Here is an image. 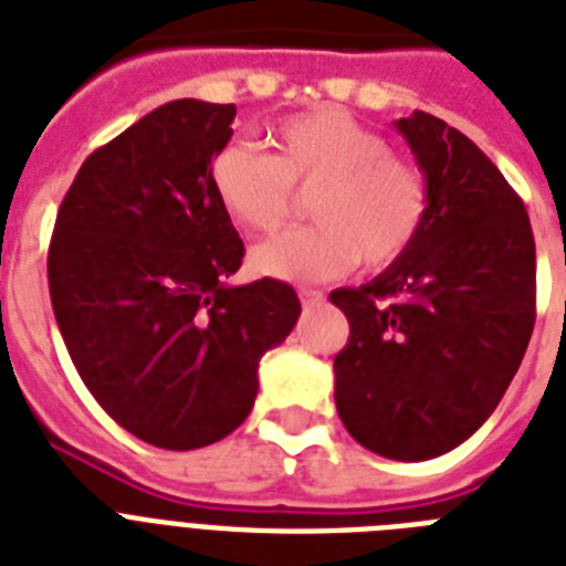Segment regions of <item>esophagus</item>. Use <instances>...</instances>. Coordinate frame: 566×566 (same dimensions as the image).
Instances as JSON below:
<instances>
[{
  "mask_svg": "<svg viewBox=\"0 0 566 566\" xmlns=\"http://www.w3.org/2000/svg\"><path fill=\"white\" fill-rule=\"evenodd\" d=\"M300 300H302V305H305V308H311V305H319V302H323V291H314V287H302Z\"/></svg>",
  "mask_w": 566,
  "mask_h": 566,
  "instance_id": "34e87169",
  "label": "esophagus"
}]
</instances>
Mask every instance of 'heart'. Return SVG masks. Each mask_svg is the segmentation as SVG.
Returning a JSON list of instances; mask_svg holds the SVG:
<instances>
[{
    "mask_svg": "<svg viewBox=\"0 0 566 566\" xmlns=\"http://www.w3.org/2000/svg\"><path fill=\"white\" fill-rule=\"evenodd\" d=\"M275 155L255 146H220L211 188L222 211L243 229L273 234L296 211V191L317 226L291 231L252 252L258 273L284 282H326L358 261L385 270L420 240L431 211L429 176L390 153L385 135L340 108H317L273 128Z\"/></svg>",
    "mask_w": 566,
    "mask_h": 566,
    "instance_id": "b5f03b06",
    "label": "heart"
}]
</instances>
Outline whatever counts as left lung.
I'll list each match as a JSON object with an SVG mask.
<instances>
[{"mask_svg":"<svg viewBox=\"0 0 566 566\" xmlns=\"http://www.w3.org/2000/svg\"><path fill=\"white\" fill-rule=\"evenodd\" d=\"M429 176L431 211L402 261L328 300L349 319L335 402L361 447L426 461L464 443L500 405L535 328L526 205L458 128L396 123Z\"/></svg>","mask_w":566,"mask_h":566,"instance_id":"left-lung-1","label":"left lung"}]
</instances>
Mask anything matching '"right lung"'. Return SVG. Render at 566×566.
Instances as JSON below:
<instances>
[{"instance_id": "add662e5", "label": "right lung", "mask_w": 566, "mask_h": 566, "mask_svg": "<svg viewBox=\"0 0 566 566\" xmlns=\"http://www.w3.org/2000/svg\"><path fill=\"white\" fill-rule=\"evenodd\" d=\"M234 105L176 99L87 155L57 208L49 296L75 370L135 438L217 443L247 420L258 364L291 335L300 296L229 287L243 240L211 188Z\"/></svg>"}]
</instances>
